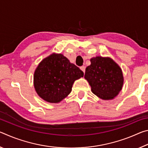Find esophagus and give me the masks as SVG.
<instances>
[{
	"label": "esophagus",
	"instance_id": "1",
	"mask_svg": "<svg viewBox=\"0 0 148 148\" xmlns=\"http://www.w3.org/2000/svg\"><path fill=\"white\" fill-rule=\"evenodd\" d=\"M80 69H81L82 71H83V72H84V73H85V70H86V67H85L84 66H82L80 67Z\"/></svg>",
	"mask_w": 148,
	"mask_h": 148
}]
</instances>
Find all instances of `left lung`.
Segmentation results:
<instances>
[{"mask_svg":"<svg viewBox=\"0 0 148 148\" xmlns=\"http://www.w3.org/2000/svg\"><path fill=\"white\" fill-rule=\"evenodd\" d=\"M90 61L91 64L86 69L84 77L91 86V91L102 100L114 99L123 86L121 69L108 57L97 56Z\"/></svg>","mask_w":148,"mask_h":148,"instance_id":"obj_1","label":"left lung"}]
</instances>
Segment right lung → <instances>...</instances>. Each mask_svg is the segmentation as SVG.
<instances>
[{
	"label": "right lung",
	"mask_w": 148,
	"mask_h": 148,
	"mask_svg": "<svg viewBox=\"0 0 148 148\" xmlns=\"http://www.w3.org/2000/svg\"><path fill=\"white\" fill-rule=\"evenodd\" d=\"M84 72L61 53H53L44 58L34 73L36 93L49 103H59L71 93L74 82Z\"/></svg>",
	"instance_id": "obj_1"
}]
</instances>
